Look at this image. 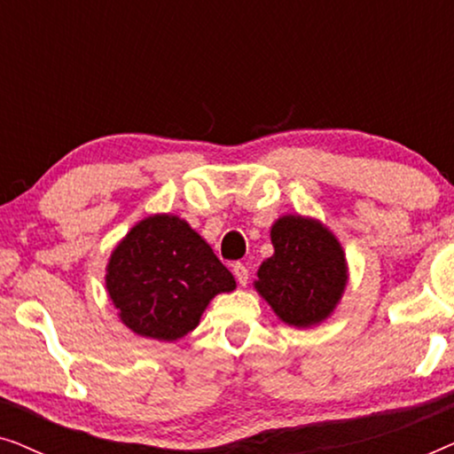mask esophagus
I'll list each match as a JSON object with an SVG mask.
<instances>
[{"label":"esophagus","instance_id":"esophagus-1","mask_svg":"<svg viewBox=\"0 0 454 454\" xmlns=\"http://www.w3.org/2000/svg\"><path fill=\"white\" fill-rule=\"evenodd\" d=\"M233 275L235 278H238V283L241 285V287H246L247 285V278H250V272H247V269L241 262L233 264Z\"/></svg>","mask_w":454,"mask_h":454}]
</instances>
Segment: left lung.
I'll list each match as a JSON object with an SVG mask.
<instances>
[{
    "instance_id": "8db88e82",
    "label": "left lung",
    "mask_w": 454,
    "mask_h": 454,
    "mask_svg": "<svg viewBox=\"0 0 454 454\" xmlns=\"http://www.w3.org/2000/svg\"><path fill=\"white\" fill-rule=\"evenodd\" d=\"M275 254L258 270L256 289L291 326L318 325L347 283L343 247L318 221L281 216L270 229Z\"/></svg>"
}]
</instances>
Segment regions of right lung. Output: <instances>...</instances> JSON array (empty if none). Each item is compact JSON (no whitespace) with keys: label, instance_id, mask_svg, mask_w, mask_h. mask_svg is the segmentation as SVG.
Returning <instances> with one entry per match:
<instances>
[{"label":"right lung","instance_id":"1","mask_svg":"<svg viewBox=\"0 0 454 454\" xmlns=\"http://www.w3.org/2000/svg\"><path fill=\"white\" fill-rule=\"evenodd\" d=\"M105 281L123 325L157 340L185 337L216 294L235 289L207 241L173 215L132 227L111 254Z\"/></svg>","mask_w":454,"mask_h":454}]
</instances>
